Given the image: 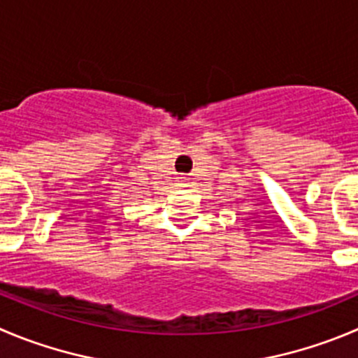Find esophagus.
Instances as JSON below:
<instances>
[{"mask_svg": "<svg viewBox=\"0 0 358 358\" xmlns=\"http://www.w3.org/2000/svg\"><path fill=\"white\" fill-rule=\"evenodd\" d=\"M177 179H179V182H181V185H185V182L188 181V177H186V176H179Z\"/></svg>", "mask_w": 358, "mask_h": 358, "instance_id": "34e87169", "label": "esophagus"}]
</instances>
